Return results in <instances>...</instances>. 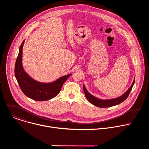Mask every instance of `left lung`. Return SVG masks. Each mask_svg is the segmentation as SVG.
<instances>
[{
	"label": "left lung",
	"mask_w": 149,
	"mask_h": 149,
	"mask_svg": "<svg viewBox=\"0 0 149 149\" xmlns=\"http://www.w3.org/2000/svg\"><path fill=\"white\" fill-rule=\"evenodd\" d=\"M135 82V79H134L131 87L127 90V91L123 94L122 95H121L119 97L113 98V99H110V100H101L100 98H98L93 95H92L87 90L86 87L84 85H83V88H84V92L86 95L87 99L90 102H91L92 104L97 106V107H101V108H105V107H112V106L118 105L122 102H123L127 97H128L129 94L130 93V91L133 88V86H134Z\"/></svg>",
	"instance_id": "obj_1"
}]
</instances>
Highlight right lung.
I'll return each instance as SVG.
<instances>
[{
    "instance_id": "1",
    "label": "right lung",
    "mask_w": 149,
    "mask_h": 149,
    "mask_svg": "<svg viewBox=\"0 0 149 149\" xmlns=\"http://www.w3.org/2000/svg\"><path fill=\"white\" fill-rule=\"evenodd\" d=\"M24 42L25 40L20 46L15 67V75L19 86L24 94L32 100L42 101L52 99L59 93L63 83L72 74L61 77L49 83L40 82L32 78L25 71L22 66V48Z\"/></svg>"
}]
</instances>
